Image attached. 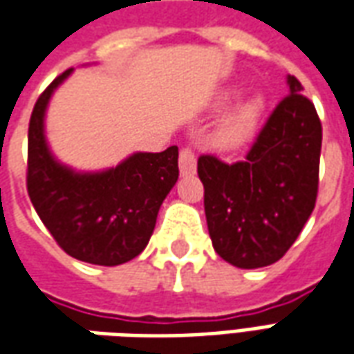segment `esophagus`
Here are the masks:
<instances>
[{
	"label": "esophagus",
	"mask_w": 354,
	"mask_h": 354,
	"mask_svg": "<svg viewBox=\"0 0 354 354\" xmlns=\"http://www.w3.org/2000/svg\"><path fill=\"white\" fill-rule=\"evenodd\" d=\"M197 169V157H195V151H193L189 146H184L180 149V172L187 176V174H193Z\"/></svg>",
	"instance_id": "1"
}]
</instances>
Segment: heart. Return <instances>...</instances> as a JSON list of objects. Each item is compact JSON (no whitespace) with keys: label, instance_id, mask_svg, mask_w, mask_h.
Segmentation results:
<instances>
[{"label":"heart","instance_id":"b5f03b06","mask_svg":"<svg viewBox=\"0 0 354 354\" xmlns=\"http://www.w3.org/2000/svg\"><path fill=\"white\" fill-rule=\"evenodd\" d=\"M261 111H263V102L260 98H250L245 104H241L220 127L218 142L223 147H237L245 144L258 129Z\"/></svg>","mask_w":354,"mask_h":354}]
</instances>
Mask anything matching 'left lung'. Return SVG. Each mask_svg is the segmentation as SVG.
Masks as SVG:
<instances>
[{
    "instance_id": "8db88e82",
    "label": "left lung",
    "mask_w": 354,
    "mask_h": 354,
    "mask_svg": "<svg viewBox=\"0 0 354 354\" xmlns=\"http://www.w3.org/2000/svg\"><path fill=\"white\" fill-rule=\"evenodd\" d=\"M288 87L243 161H197L212 246L241 269L281 260L317 203L322 124L294 75Z\"/></svg>"
}]
</instances>
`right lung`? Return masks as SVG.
<instances>
[{"mask_svg": "<svg viewBox=\"0 0 354 354\" xmlns=\"http://www.w3.org/2000/svg\"><path fill=\"white\" fill-rule=\"evenodd\" d=\"M60 73L35 102L28 127L26 187L35 212L57 245L94 266H119L136 258L153 233L162 201L178 180V147L134 153L115 169L80 174L50 155L43 117Z\"/></svg>", "mask_w": 354, "mask_h": 354, "instance_id": "obj_1", "label": "right lung"}]
</instances>
